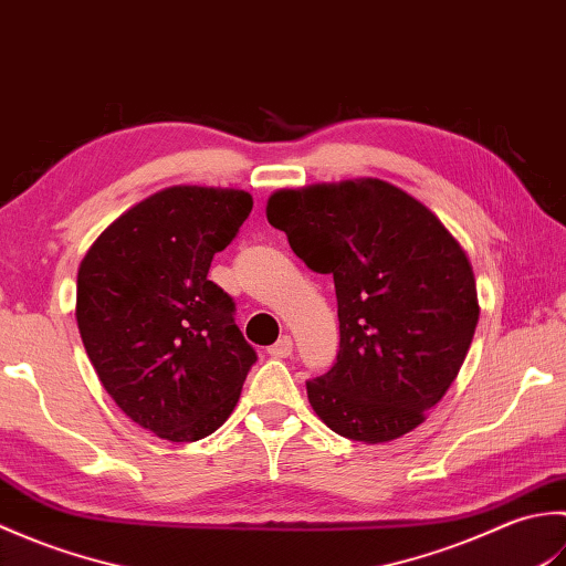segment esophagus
I'll list each match as a JSON object with an SVG mask.
<instances>
[{"mask_svg":"<svg viewBox=\"0 0 566 566\" xmlns=\"http://www.w3.org/2000/svg\"><path fill=\"white\" fill-rule=\"evenodd\" d=\"M268 353L272 357H290L294 353V343H292L290 335H282V338L276 340L272 347H268Z\"/></svg>","mask_w":566,"mask_h":566,"instance_id":"esophagus-1","label":"esophagus"}]
</instances>
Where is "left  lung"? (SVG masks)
Masks as SVG:
<instances>
[{
    "instance_id": "left-lung-1",
    "label": "left lung",
    "mask_w": 566,
    "mask_h": 566,
    "mask_svg": "<svg viewBox=\"0 0 566 566\" xmlns=\"http://www.w3.org/2000/svg\"><path fill=\"white\" fill-rule=\"evenodd\" d=\"M268 221L296 258L333 274L340 350L306 381L333 432L387 442L423 423L450 389L479 321L464 250L423 203L381 179L282 189Z\"/></svg>"
}]
</instances>
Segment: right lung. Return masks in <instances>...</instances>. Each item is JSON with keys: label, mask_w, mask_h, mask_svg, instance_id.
I'll return each mask as SVG.
<instances>
[{"label": "right lung", "mask_w": 566, "mask_h": 566, "mask_svg": "<svg viewBox=\"0 0 566 566\" xmlns=\"http://www.w3.org/2000/svg\"><path fill=\"white\" fill-rule=\"evenodd\" d=\"M252 209L240 189L170 187L116 219L77 272V328L122 411L172 442L223 426L258 353L207 280Z\"/></svg>", "instance_id": "add662e5"}]
</instances>
